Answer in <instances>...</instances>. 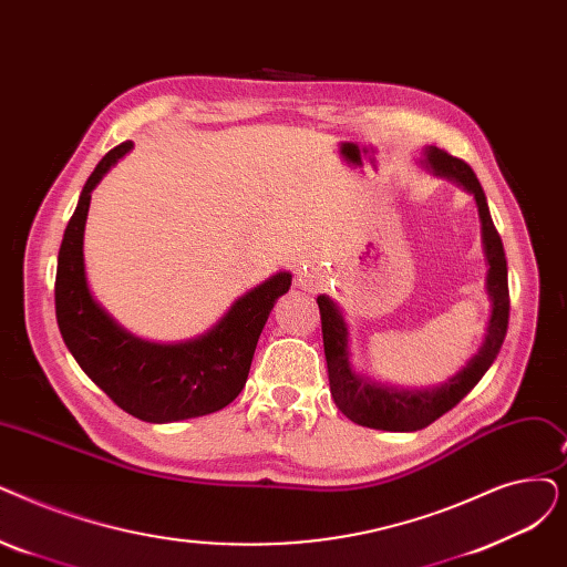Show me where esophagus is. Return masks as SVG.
Masks as SVG:
<instances>
[{
	"label": "esophagus",
	"instance_id": "34e87169",
	"mask_svg": "<svg viewBox=\"0 0 567 567\" xmlns=\"http://www.w3.org/2000/svg\"><path fill=\"white\" fill-rule=\"evenodd\" d=\"M297 287H301V289H312V276L308 274V270H301V274L297 276Z\"/></svg>",
	"mask_w": 567,
	"mask_h": 567
}]
</instances>
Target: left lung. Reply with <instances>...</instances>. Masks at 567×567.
<instances>
[{
    "label": "left lung",
    "instance_id": "left-lung-1",
    "mask_svg": "<svg viewBox=\"0 0 567 567\" xmlns=\"http://www.w3.org/2000/svg\"><path fill=\"white\" fill-rule=\"evenodd\" d=\"M422 164L433 176L447 178L473 194L477 204V215L482 225V252L486 261V297L491 301L486 333L482 338L480 350L467 359L456 375L447 382L426 389H403L378 382L359 373L352 363L350 348V327L344 322L340 306L329 299L327 293H319L317 306L322 312V336H324V357L329 368L331 396L338 410L359 426L380 429V431H420L440 420L450 412L471 389L482 380L491 363L496 361L501 344L507 333L509 317V291H507V261L503 240L491 219L484 189L475 176V171L463 159L452 157L435 145H426L422 153Z\"/></svg>",
    "mask_w": 567,
    "mask_h": 567
}]
</instances>
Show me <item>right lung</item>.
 Here are the masks:
<instances>
[{
  "instance_id": "1",
  "label": "right lung",
  "mask_w": 567,
  "mask_h": 567,
  "mask_svg": "<svg viewBox=\"0 0 567 567\" xmlns=\"http://www.w3.org/2000/svg\"><path fill=\"white\" fill-rule=\"evenodd\" d=\"M132 147L125 141L106 153L79 196L58 255L55 312L69 352L115 405L143 422L171 424L223 410L238 396L291 274L280 270L245 291L208 331L189 340L153 342L117 324L90 289L83 238L92 189Z\"/></svg>"
}]
</instances>
